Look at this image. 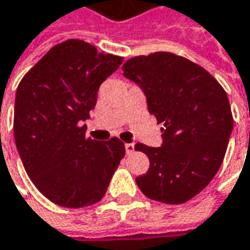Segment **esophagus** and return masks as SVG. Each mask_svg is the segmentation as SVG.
<instances>
[{"label":"esophagus","mask_w":250,"mask_h":250,"mask_svg":"<svg viewBox=\"0 0 250 250\" xmlns=\"http://www.w3.org/2000/svg\"><path fill=\"white\" fill-rule=\"evenodd\" d=\"M125 153H127V154H131V153L134 151V147H135V146H134V143H125Z\"/></svg>","instance_id":"obj_1"}]
</instances>
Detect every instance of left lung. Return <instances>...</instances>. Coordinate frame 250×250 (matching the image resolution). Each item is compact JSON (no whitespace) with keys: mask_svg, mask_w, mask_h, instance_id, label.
Instances as JSON below:
<instances>
[{"mask_svg":"<svg viewBox=\"0 0 250 250\" xmlns=\"http://www.w3.org/2000/svg\"><path fill=\"white\" fill-rule=\"evenodd\" d=\"M123 76L141 86L149 112L164 125L161 147L135 145L150 161L138 187L157 202L186 203L222 165L233 130L228 95L206 69L172 52L128 59Z\"/></svg>","mask_w":250,"mask_h":250,"instance_id":"left-lung-1","label":"left lung"}]
</instances>
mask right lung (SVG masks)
I'll return each instance as SVG.
<instances>
[{"instance_id":"right-lung-1","label":"right lung","mask_w":250,"mask_h":250,"mask_svg":"<svg viewBox=\"0 0 250 250\" xmlns=\"http://www.w3.org/2000/svg\"><path fill=\"white\" fill-rule=\"evenodd\" d=\"M122 62L69 39L52 47L17 86L16 146L29 179L52 203L81 208L100 202L125 157L120 139L99 142L85 137L81 125L100 85Z\"/></svg>"}]
</instances>
